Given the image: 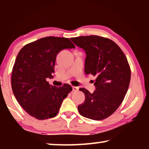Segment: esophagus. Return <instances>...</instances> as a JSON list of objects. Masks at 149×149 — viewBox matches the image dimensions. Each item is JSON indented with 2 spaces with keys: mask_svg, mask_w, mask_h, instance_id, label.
<instances>
[{
  "mask_svg": "<svg viewBox=\"0 0 149 149\" xmlns=\"http://www.w3.org/2000/svg\"><path fill=\"white\" fill-rule=\"evenodd\" d=\"M72 89H73V91L77 92V91H78V90H79V88H78L77 87L73 86V87H72Z\"/></svg>",
  "mask_w": 149,
  "mask_h": 149,
  "instance_id": "esophagus-1",
  "label": "esophagus"
}]
</instances>
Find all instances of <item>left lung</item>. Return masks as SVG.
Segmentation results:
<instances>
[{
    "instance_id": "left-lung-1",
    "label": "left lung",
    "mask_w": 149,
    "mask_h": 149,
    "mask_svg": "<svg viewBox=\"0 0 149 149\" xmlns=\"http://www.w3.org/2000/svg\"><path fill=\"white\" fill-rule=\"evenodd\" d=\"M71 40L86 53L85 74L96 77L93 93L85 88L79 89L85 99L78 106V111L89 119H105L118 109L127 91L131 79L127 60L119 46L105 37L90 35Z\"/></svg>"
}]
</instances>
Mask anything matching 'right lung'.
<instances>
[{"label":"right lung","mask_w":149,"mask_h":149,"mask_svg":"<svg viewBox=\"0 0 149 149\" xmlns=\"http://www.w3.org/2000/svg\"><path fill=\"white\" fill-rule=\"evenodd\" d=\"M74 48L69 39L47 37L20 50L12 69V89L19 104L31 116L47 120L57 115L72 87L68 84L57 87L47 80L53 77L58 52Z\"/></svg>","instance_id":"obj_1"}]
</instances>
